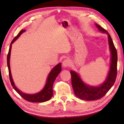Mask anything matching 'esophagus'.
<instances>
[{
	"label": "esophagus",
	"instance_id": "obj_1",
	"mask_svg": "<svg viewBox=\"0 0 124 124\" xmlns=\"http://www.w3.org/2000/svg\"><path fill=\"white\" fill-rule=\"evenodd\" d=\"M70 63H71L70 61L68 59H66L63 61L62 66L64 67V68H66V67L70 66Z\"/></svg>",
	"mask_w": 124,
	"mask_h": 124
}]
</instances>
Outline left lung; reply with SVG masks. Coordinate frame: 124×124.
Listing matches in <instances>:
<instances>
[{
	"instance_id": "left-lung-1",
	"label": "left lung",
	"mask_w": 124,
	"mask_h": 124,
	"mask_svg": "<svg viewBox=\"0 0 124 124\" xmlns=\"http://www.w3.org/2000/svg\"><path fill=\"white\" fill-rule=\"evenodd\" d=\"M100 32L108 35V44L110 51V65L109 70L106 80L103 83L97 86H91L85 84L80 77L75 71L71 70L72 85L74 93L77 97L83 100L94 101L100 99L106 95L115 81L117 75V51L110 35L100 25L95 24Z\"/></svg>"
}]
</instances>
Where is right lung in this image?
Returning <instances> with one entry per match:
<instances>
[{"instance_id": "add662e5", "label": "right lung", "mask_w": 124, "mask_h": 124, "mask_svg": "<svg viewBox=\"0 0 124 124\" xmlns=\"http://www.w3.org/2000/svg\"><path fill=\"white\" fill-rule=\"evenodd\" d=\"M26 30L25 29H22L20 31L17 35L11 41V44H10V47L8 52V54L7 56V64L8 67V70H9V77L10 80L11 82L12 86L13 87L15 90L21 96V97L26 100L27 101L31 102H35V103H39V102H44L50 100L51 98L53 96V90H52V86L54 81L55 80L56 77L58 76V75L60 74V73L61 72V63H60L56 66H54L52 70L50 71L49 75H48L47 78V80L46 82L44 87L40 91L38 92L35 94H27L22 92L21 90L17 87L15 84L12 79L11 70H10V54H11V49L12 47V44L23 33H24Z\"/></svg>"}]
</instances>
